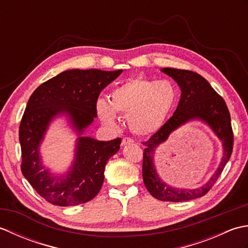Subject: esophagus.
<instances>
[{
  "mask_svg": "<svg viewBox=\"0 0 248 248\" xmlns=\"http://www.w3.org/2000/svg\"><path fill=\"white\" fill-rule=\"evenodd\" d=\"M132 143H134V140L132 139H131V138H124V139H123V141H121V145L125 146V145L132 144Z\"/></svg>",
  "mask_w": 248,
  "mask_h": 248,
  "instance_id": "34e87169",
  "label": "esophagus"
}]
</instances>
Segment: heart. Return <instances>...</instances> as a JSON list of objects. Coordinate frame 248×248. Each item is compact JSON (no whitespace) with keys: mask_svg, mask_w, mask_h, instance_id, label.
Here are the masks:
<instances>
[{"mask_svg":"<svg viewBox=\"0 0 248 248\" xmlns=\"http://www.w3.org/2000/svg\"><path fill=\"white\" fill-rule=\"evenodd\" d=\"M177 101L178 91L170 81L135 78L114 88L108 101L99 99L96 109L99 118L108 125L116 124V113L125 115L130 130L144 136L165 124Z\"/></svg>","mask_w":248,"mask_h":248,"instance_id":"b5f03b06","label":"heart"}]
</instances>
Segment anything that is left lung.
Wrapping results in <instances>:
<instances>
[{
	"mask_svg": "<svg viewBox=\"0 0 248 248\" xmlns=\"http://www.w3.org/2000/svg\"><path fill=\"white\" fill-rule=\"evenodd\" d=\"M161 71L178 83L181 88V98L171 117L150 136L148 140L143 141L146 147L143 156V179L146 188L155 198L162 202H186L207 194L217 181L230 159L233 148V131L231 127L230 113L224 99L198 73L173 68H163ZM191 119H202L212 127L222 140L224 156L218 170L202 188L194 190L175 189L163 183L157 176L153 165V152L173 129Z\"/></svg>",
	"mask_w": 248,
	"mask_h": 248,
	"instance_id": "8db88e82",
	"label": "left lung"
}]
</instances>
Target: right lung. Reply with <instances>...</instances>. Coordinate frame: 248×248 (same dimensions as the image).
<instances>
[{
    "instance_id": "add662e5",
    "label": "right lung",
    "mask_w": 248,
    "mask_h": 248,
    "mask_svg": "<svg viewBox=\"0 0 248 248\" xmlns=\"http://www.w3.org/2000/svg\"><path fill=\"white\" fill-rule=\"evenodd\" d=\"M123 70L72 69L60 73L35 89L26 104L19 127L21 171L35 191L46 202L69 207L92 200L104 181L105 165L120 148L121 139L108 141L87 136L78 139L76 161L67 176L51 177L43 170L38 147L50 121L65 113L78 132L97 117L96 103L103 88Z\"/></svg>"
}]
</instances>
